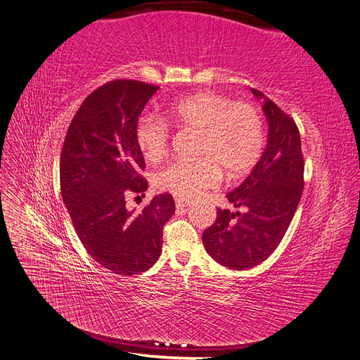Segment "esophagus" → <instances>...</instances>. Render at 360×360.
<instances>
[{
  "label": "esophagus",
  "instance_id": "obj_1",
  "mask_svg": "<svg viewBox=\"0 0 360 360\" xmlns=\"http://www.w3.org/2000/svg\"><path fill=\"white\" fill-rule=\"evenodd\" d=\"M191 202L188 201V200H184V198H176V207H177V209L179 210H183V209H186V207L189 205Z\"/></svg>",
  "mask_w": 360,
  "mask_h": 360
}]
</instances>
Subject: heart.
Instances as JSON below:
<instances>
[{
	"label": "heart",
	"instance_id": "heart-1",
	"mask_svg": "<svg viewBox=\"0 0 360 360\" xmlns=\"http://www.w3.org/2000/svg\"><path fill=\"white\" fill-rule=\"evenodd\" d=\"M167 118L183 129L200 130L195 160H176L158 171L160 191L180 198H193L216 186L224 171L228 179L242 177L263 153V124L255 108L233 102L219 93H197L169 103ZM171 129L165 118L144 114L135 127L143 156L156 162L165 156Z\"/></svg>",
	"mask_w": 360,
	"mask_h": 360
}]
</instances>
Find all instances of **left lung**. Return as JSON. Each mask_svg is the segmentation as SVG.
Segmentation results:
<instances>
[{"instance_id":"1","label":"left lung","mask_w":360,"mask_h":360,"mask_svg":"<svg viewBox=\"0 0 360 360\" xmlns=\"http://www.w3.org/2000/svg\"><path fill=\"white\" fill-rule=\"evenodd\" d=\"M269 123L267 146L246 180L226 193L237 212L217 209L216 221L202 233L204 248L214 261L246 270L267 259L284 238L303 192V155L294 120L263 93Z\"/></svg>"}]
</instances>
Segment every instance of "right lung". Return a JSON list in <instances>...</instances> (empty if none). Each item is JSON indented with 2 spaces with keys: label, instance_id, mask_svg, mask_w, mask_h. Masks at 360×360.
I'll use <instances>...</instances> for the list:
<instances>
[{
  "label": "right lung",
  "instance_id": "1",
  "mask_svg": "<svg viewBox=\"0 0 360 360\" xmlns=\"http://www.w3.org/2000/svg\"><path fill=\"white\" fill-rule=\"evenodd\" d=\"M158 90L134 79L99 86L76 111L61 150V197L75 231L94 261L117 275L143 274L156 263L163 225L176 212L169 193L141 212L126 205L148 188L135 127Z\"/></svg>",
  "mask_w": 360,
  "mask_h": 360
}]
</instances>
